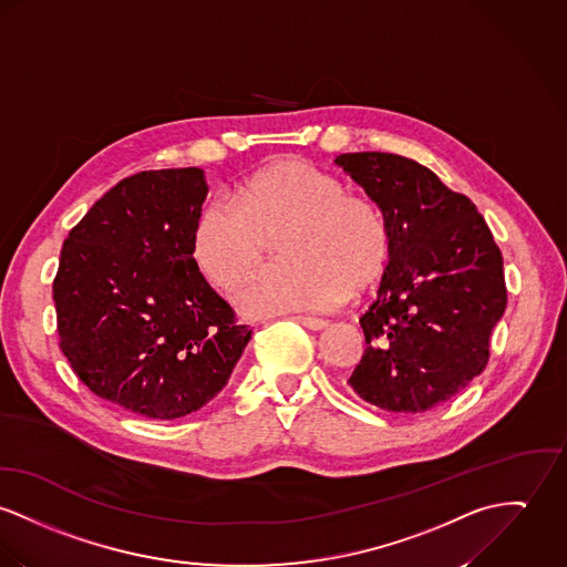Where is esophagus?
<instances>
[{
	"mask_svg": "<svg viewBox=\"0 0 567 567\" xmlns=\"http://www.w3.org/2000/svg\"><path fill=\"white\" fill-rule=\"evenodd\" d=\"M296 321L302 323L308 330H323L328 326L326 319H321V317H306V315H298Z\"/></svg>",
	"mask_w": 567,
	"mask_h": 567,
	"instance_id": "34e87169",
	"label": "esophagus"
}]
</instances>
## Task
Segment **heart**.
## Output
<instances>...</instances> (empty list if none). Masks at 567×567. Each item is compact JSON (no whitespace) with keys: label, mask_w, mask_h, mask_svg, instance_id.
<instances>
[{"label":"heart","mask_w":567,"mask_h":567,"mask_svg":"<svg viewBox=\"0 0 567 567\" xmlns=\"http://www.w3.org/2000/svg\"><path fill=\"white\" fill-rule=\"evenodd\" d=\"M196 214L189 252L221 291L235 289L276 239L282 262L255 271L235 302L246 317L337 305L369 289L389 261V228L380 209L305 159L282 157L257 168L233 192Z\"/></svg>","instance_id":"heart-1"}]
</instances>
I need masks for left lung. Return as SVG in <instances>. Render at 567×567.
Wrapping results in <instances>:
<instances>
[{"label":"left lung","instance_id":"8db88e82","mask_svg":"<svg viewBox=\"0 0 567 567\" xmlns=\"http://www.w3.org/2000/svg\"><path fill=\"white\" fill-rule=\"evenodd\" d=\"M334 164L382 209L391 257L348 384L382 410L425 412L487 364L507 306L503 255L473 200L414 159L346 153Z\"/></svg>","mask_w":567,"mask_h":567}]
</instances>
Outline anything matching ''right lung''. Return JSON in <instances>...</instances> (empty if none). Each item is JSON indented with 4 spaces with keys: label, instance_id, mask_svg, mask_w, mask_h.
<instances>
[{
    "label": "right lung",
    "instance_id": "obj_1",
    "mask_svg": "<svg viewBox=\"0 0 567 567\" xmlns=\"http://www.w3.org/2000/svg\"><path fill=\"white\" fill-rule=\"evenodd\" d=\"M200 168L146 171L103 194L69 233L53 280L60 349L96 396L175 421L218 394L250 326L189 252L207 198Z\"/></svg>",
    "mask_w": 567,
    "mask_h": 567
}]
</instances>
